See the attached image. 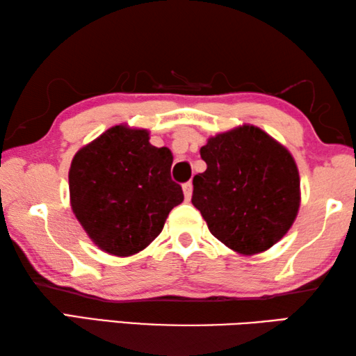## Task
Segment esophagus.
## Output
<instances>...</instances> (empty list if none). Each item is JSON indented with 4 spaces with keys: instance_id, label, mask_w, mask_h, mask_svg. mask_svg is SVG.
Wrapping results in <instances>:
<instances>
[{
    "instance_id": "34e87169",
    "label": "esophagus",
    "mask_w": 356,
    "mask_h": 356,
    "mask_svg": "<svg viewBox=\"0 0 356 356\" xmlns=\"http://www.w3.org/2000/svg\"><path fill=\"white\" fill-rule=\"evenodd\" d=\"M184 195H185V200L188 201L190 197H191V195H193V184L191 182H186V184H184Z\"/></svg>"
}]
</instances>
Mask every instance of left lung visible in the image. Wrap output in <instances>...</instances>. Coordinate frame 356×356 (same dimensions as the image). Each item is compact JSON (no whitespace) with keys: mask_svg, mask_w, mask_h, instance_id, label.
<instances>
[{"mask_svg":"<svg viewBox=\"0 0 356 356\" xmlns=\"http://www.w3.org/2000/svg\"><path fill=\"white\" fill-rule=\"evenodd\" d=\"M207 170L193 177L191 202L212 236L251 256L280 242L297 218L300 176L291 152L254 125L209 138Z\"/></svg>","mask_w":356,"mask_h":356,"instance_id":"left-lung-1","label":"left lung"}]
</instances>
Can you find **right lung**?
I'll return each mask as SVG.
<instances>
[{
  "instance_id": "add662e5",
  "label": "right lung",
  "mask_w": 356,
  "mask_h": 356,
  "mask_svg": "<svg viewBox=\"0 0 356 356\" xmlns=\"http://www.w3.org/2000/svg\"><path fill=\"white\" fill-rule=\"evenodd\" d=\"M172 154L149 143V131L114 125L75 154L70 206L89 238L108 254L143 251L184 201L171 179Z\"/></svg>"
}]
</instances>
